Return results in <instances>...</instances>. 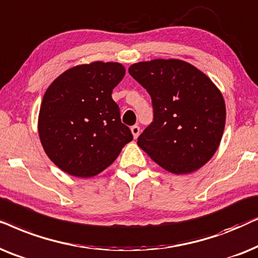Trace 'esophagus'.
Here are the masks:
<instances>
[{
	"label": "esophagus",
	"instance_id": "esophagus-1",
	"mask_svg": "<svg viewBox=\"0 0 258 258\" xmlns=\"http://www.w3.org/2000/svg\"><path fill=\"white\" fill-rule=\"evenodd\" d=\"M131 131H132L133 137H135V139L138 138V136H139V133H140V127H139L138 125L132 126V127H131Z\"/></svg>",
	"mask_w": 258,
	"mask_h": 258
}]
</instances>
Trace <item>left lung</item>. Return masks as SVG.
Instances as JSON below:
<instances>
[{"label":"left lung","instance_id":"1","mask_svg":"<svg viewBox=\"0 0 258 258\" xmlns=\"http://www.w3.org/2000/svg\"><path fill=\"white\" fill-rule=\"evenodd\" d=\"M152 100L153 121L138 146L163 169L194 172L208 163L221 143L225 104L210 79L181 60H152L128 68Z\"/></svg>","mask_w":258,"mask_h":258}]
</instances>
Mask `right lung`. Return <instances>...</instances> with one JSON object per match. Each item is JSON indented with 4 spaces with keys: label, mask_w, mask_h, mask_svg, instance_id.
<instances>
[{
    "label": "right lung",
    "mask_w": 258,
    "mask_h": 258,
    "mask_svg": "<svg viewBox=\"0 0 258 258\" xmlns=\"http://www.w3.org/2000/svg\"><path fill=\"white\" fill-rule=\"evenodd\" d=\"M123 75L122 64L97 61L71 68L48 87L39 135L44 152L59 169L75 177H93L133 139L112 99Z\"/></svg>",
    "instance_id": "add662e5"
}]
</instances>
